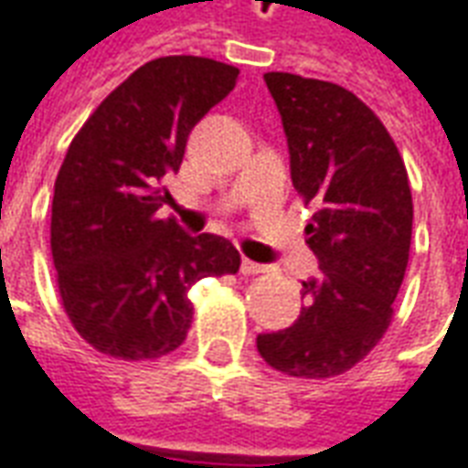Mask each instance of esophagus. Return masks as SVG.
Instances as JSON below:
<instances>
[{
    "mask_svg": "<svg viewBox=\"0 0 468 468\" xmlns=\"http://www.w3.org/2000/svg\"><path fill=\"white\" fill-rule=\"evenodd\" d=\"M240 271L245 275H258V273H265V265L263 263H255V261H248L243 258V263H240Z\"/></svg>",
    "mask_w": 468,
    "mask_h": 468,
    "instance_id": "34e87169",
    "label": "esophagus"
}]
</instances>
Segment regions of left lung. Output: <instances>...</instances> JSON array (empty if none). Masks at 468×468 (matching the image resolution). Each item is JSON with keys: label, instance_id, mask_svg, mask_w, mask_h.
Returning <instances> with one entry per match:
<instances>
[{"label": "left lung", "instance_id": "left-lung-1", "mask_svg": "<svg viewBox=\"0 0 468 468\" xmlns=\"http://www.w3.org/2000/svg\"><path fill=\"white\" fill-rule=\"evenodd\" d=\"M283 120L291 180L315 207L305 225L318 275L291 328L258 335L275 371L331 378L363 361L391 324L411 248L413 203L399 147L371 107L346 87L268 72Z\"/></svg>", "mask_w": 468, "mask_h": 468}]
</instances>
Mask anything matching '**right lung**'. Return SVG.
I'll return each mask as SVG.
<instances>
[{"label": "right lung", "mask_w": 468, "mask_h": 468, "mask_svg": "<svg viewBox=\"0 0 468 468\" xmlns=\"http://www.w3.org/2000/svg\"><path fill=\"white\" fill-rule=\"evenodd\" d=\"M238 69L207 57L147 62L102 100L69 144L52 197V258L77 334L97 351L143 361L183 344L207 275L238 273L220 235L185 233L173 197L193 127L233 92Z\"/></svg>", "instance_id": "right-lung-1"}]
</instances>
